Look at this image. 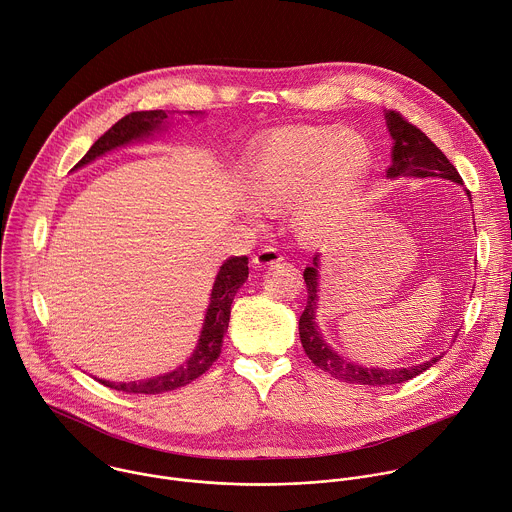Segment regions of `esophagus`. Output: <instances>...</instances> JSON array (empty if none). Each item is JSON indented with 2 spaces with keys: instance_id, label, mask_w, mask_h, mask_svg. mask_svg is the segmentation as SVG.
Segmentation results:
<instances>
[{
  "instance_id": "1",
  "label": "esophagus",
  "mask_w": 512,
  "mask_h": 512,
  "mask_svg": "<svg viewBox=\"0 0 512 512\" xmlns=\"http://www.w3.org/2000/svg\"><path fill=\"white\" fill-rule=\"evenodd\" d=\"M281 259H283V257H281V253H279L275 247H265V249H261L257 255H253L251 263H253L255 267H265V265L279 263Z\"/></svg>"
}]
</instances>
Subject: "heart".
<instances>
[{"instance_id": "1", "label": "heart", "mask_w": 512, "mask_h": 512, "mask_svg": "<svg viewBox=\"0 0 512 512\" xmlns=\"http://www.w3.org/2000/svg\"><path fill=\"white\" fill-rule=\"evenodd\" d=\"M372 164L374 148L358 132L283 128L245 158L241 183L261 207L281 211L297 203L299 235L319 239L342 227L352 215Z\"/></svg>"}]
</instances>
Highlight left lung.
I'll use <instances>...</instances> for the list:
<instances>
[{
    "mask_svg": "<svg viewBox=\"0 0 512 512\" xmlns=\"http://www.w3.org/2000/svg\"><path fill=\"white\" fill-rule=\"evenodd\" d=\"M386 124L390 130V136L394 140L392 146V164L386 170L388 179H400V177H438L446 181H454L462 185V179L454 164L444 156V152L414 124H410L400 112L390 110L386 112ZM468 193V191H466ZM470 195V193H468ZM313 257V265L305 267L303 279L307 285V303L299 317V337L301 346L319 370L327 372L331 378L342 380L348 384H362V386H392L402 384L406 380H412L426 372L432 364H436L442 356H434L432 360L424 364H416L412 368H396V370H382V368H364L358 366L352 360H344L323 339L319 325L315 323V309H317V259Z\"/></svg>",
    "mask_w": 512,
    "mask_h": 512,
    "instance_id": "1",
    "label": "left lung"
}]
</instances>
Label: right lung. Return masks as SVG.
Returning <instances> with one entry per match:
<instances>
[{"instance_id":"right-lung-1","label":"right lung","mask_w":512,"mask_h":512,"mask_svg":"<svg viewBox=\"0 0 512 512\" xmlns=\"http://www.w3.org/2000/svg\"><path fill=\"white\" fill-rule=\"evenodd\" d=\"M166 118H168V114L164 110H142V112L126 114L90 146V150L82 156V160L74 168H80V166L92 162L94 158L102 156L104 152H108L112 148L124 146L128 142L140 140L144 136H150L156 130H164ZM247 263H249L247 257H231L221 265V269L215 277V283H213L211 303L207 307L205 323H203V329L199 335V344H197L193 356L183 366H179L177 370L168 372V374L148 378L142 382H128V384L126 382L116 384V382H106V380H100V382L112 390H120L126 394L152 396V394H164L170 390L183 388V386L191 384L193 380H197L199 376H203L221 356L223 335L227 333L229 317H231V303H233L239 287L249 277Z\"/></svg>"}]
</instances>
